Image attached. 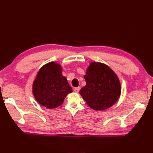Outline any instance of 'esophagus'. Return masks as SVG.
<instances>
[{
	"mask_svg": "<svg viewBox=\"0 0 153 153\" xmlns=\"http://www.w3.org/2000/svg\"><path fill=\"white\" fill-rule=\"evenodd\" d=\"M74 92H79V91H80V87H76V88H74Z\"/></svg>",
	"mask_w": 153,
	"mask_h": 153,
	"instance_id": "esophagus-1",
	"label": "esophagus"
}]
</instances>
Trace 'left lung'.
Here are the masks:
<instances>
[{
  "instance_id": "8db88e82",
  "label": "left lung",
  "mask_w": 153,
  "mask_h": 153,
  "mask_svg": "<svg viewBox=\"0 0 153 153\" xmlns=\"http://www.w3.org/2000/svg\"><path fill=\"white\" fill-rule=\"evenodd\" d=\"M84 79L86 85L79 93L92 109L105 110L118 100L121 85L117 76L108 66L97 62H91Z\"/></svg>"
}]
</instances>
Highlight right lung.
<instances>
[{"instance_id": "1", "label": "right lung", "mask_w": 153, "mask_h": 153, "mask_svg": "<svg viewBox=\"0 0 153 153\" xmlns=\"http://www.w3.org/2000/svg\"><path fill=\"white\" fill-rule=\"evenodd\" d=\"M72 92L66 78L62 75L59 64L50 62L38 71L33 82V94L36 101L48 108L60 106L69 93Z\"/></svg>"}]
</instances>
